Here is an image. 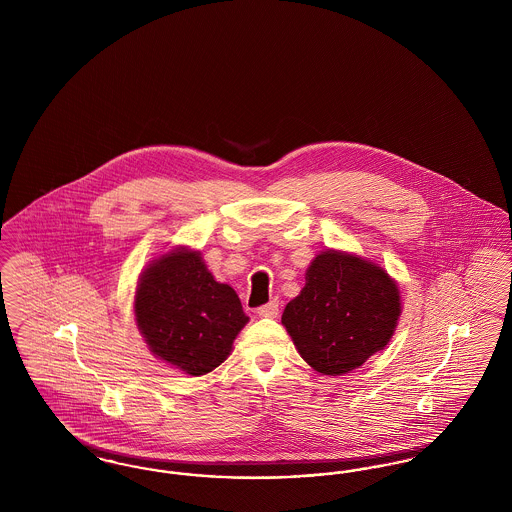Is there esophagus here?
I'll return each instance as SVG.
<instances>
[{"label": "esophagus", "mask_w": 512, "mask_h": 512, "mask_svg": "<svg viewBox=\"0 0 512 512\" xmlns=\"http://www.w3.org/2000/svg\"><path fill=\"white\" fill-rule=\"evenodd\" d=\"M278 311H280V305H278V301H268V303L261 305V307L257 309L259 317L263 318H276L278 317Z\"/></svg>", "instance_id": "34e87169"}]
</instances>
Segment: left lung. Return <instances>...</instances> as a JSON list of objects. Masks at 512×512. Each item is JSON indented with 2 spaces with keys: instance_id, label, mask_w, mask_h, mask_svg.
I'll return each instance as SVG.
<instances>
[{
  "instance_id": "8db88e82",
  "label": "left lung",
  "mask_w": 512,
  "mask_h": 512,
  "mask_svg": "<svg viewBox=\"0 0 512 512\" xmlns=\"http://www.w3.org/2000/svg\"><path fill=\"white\" fill-rule=\"evenodd\" d=\"M399 313V290L384 268L324 251L286 305L282 324L309 365L340 376L386 347Z\"/></svg>"
}]
</instances>
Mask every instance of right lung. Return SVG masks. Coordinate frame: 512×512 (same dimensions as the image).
<instances>
[{
  "mask_svg": "<svg viewBox=\"0 0 512 512\" xmlns=\"http://www.w3.org/2000/svg\"><path fill=\"white\" fill-rule=\"evenodd\" d=\"M134 311L149 349L192 376L226 361L249 320L236 292L213 278L199 253L186 249L147 268Z\"/></svg>",
  "mask_w": 512,
  "mask_h": 512,
  "instance_id": "obj_1",
  "label": "right lung"
}]
</instances>
